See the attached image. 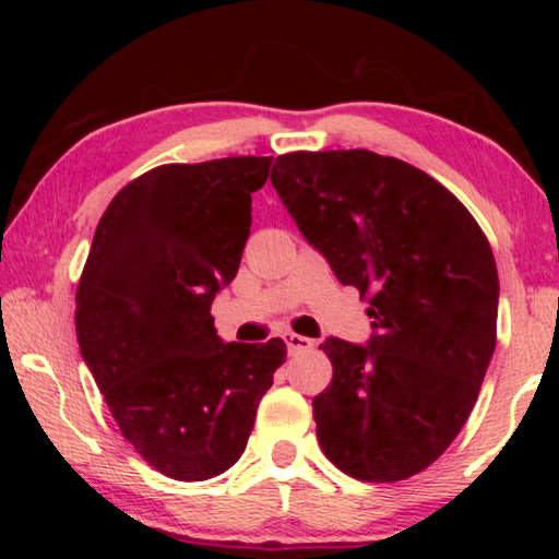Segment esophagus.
Listing matches in <instances>:
<instances>
[{
	"label": "esophagus",
	"instance_id": "obj_1",
	"mask_svg": "<svg viewBox=\"0 0 559 559\" xmlns=\"http://www.w3.org/2000/svg\"><path fill=\"white\" fill-rule=\"evenodd\" d=\"M286 345H288V353L290 355H298V353H308V349H313V340L310 337H302L296 333H288L286 335Z\"/></svg>",
	"mask_w": 559,
	"mask_h": 559
}]
</instances>
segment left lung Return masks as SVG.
<instances>
[{"label":"left lung","mask_w":559,"mask_h":559,"mask_svg":"<svg viewBox=\"0 0 559 559\" xmlns=\"http://www.w3.org/2000/svg\"><path fill=\"white\" fill-rule=\"evenodd\" d=\"M271 182L343 286L370 300L367 345L328 337L318 443L347 476L394 484L459 437L496 349L490 243L447 187L370 150L276 157Z\"/></svg>","instance_id":"obj_1"}]
</instances>
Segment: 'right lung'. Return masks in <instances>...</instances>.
<instances>
[{"label": "right lung", "mask_w": 559, "mask_h": 559, "mask_svg": "<svg viewBox=\"0 0 559 559\" xmlns=\"http://www.w3.org/2000/svg\"><path fill=\"white\" fill-rule=\"evenodd\" d=\"M273 157L159 165L112 197L75 290V335L120 433L175 480L246 449L286 343H224L212 300L234 281L251 194Z\"/></svg>", "instance_id": "1"}]
</instances>
